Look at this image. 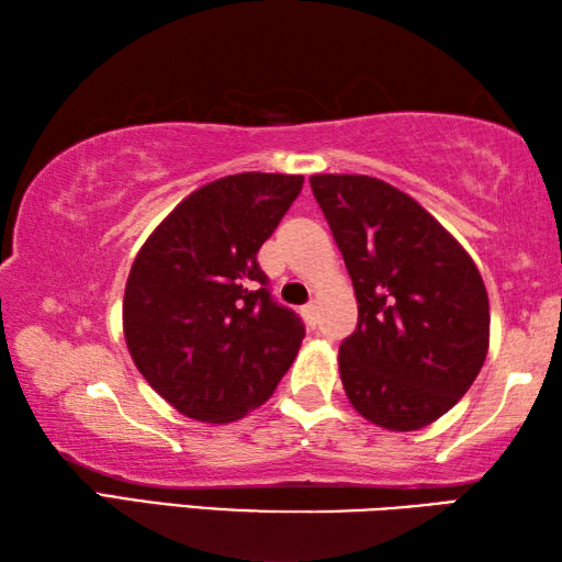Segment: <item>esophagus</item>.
<instances>
[{"label":"esophagus","instance_id":"esophagus-1","mask_svg":"<svg viewBox=\"0 0 562 562\" xmlns=\"http://www.w3.org/2000/svg\"><path fill=\"white\" fill-rule=\"evenodd\" d=\"M302 315L307 317V322H317V302L312 300V302L304 304V307H302Z\"/></svg>","mask_w":562,"mask_h":562}]
</instances>
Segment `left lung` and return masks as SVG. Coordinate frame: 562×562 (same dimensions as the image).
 <instances>
[{
  "label": "left lung",
  "mask_w": 562,
  "mask_h": 562,
  "mask_svg": "<svg viewBox=\"0 0 562 562\" xmlns=\"http://www.w3.org/2000/svg\"><path fill=\"white\" fill-rule=\"evenodd\" d=\"M355 284L359 322L339 347L351 406L416 431L469 392L488 355V292L459 240L412 195L372 176H312Z\"/></svg>",
  "instance_id": "1"
}]
</instances>
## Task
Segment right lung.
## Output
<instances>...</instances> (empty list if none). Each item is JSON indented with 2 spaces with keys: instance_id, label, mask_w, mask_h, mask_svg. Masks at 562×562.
Here are the masks:
<instances>
[{
  "instance_id": "add662e5",
  "label": "right lung",
  "mask_w": 562,
  "mask_h": 562,
  "mask_svg": "<svg viewBox=\"0 0 562 562\" xmlns=\"http://www.w3.org/2000/svg\"><path fill=\"white\" fill-rule=\"evenodd\" d=\"M304 178L237 173L173 207L140 247L123 335L146 382L195 422L227 424L272 396L304 325L272 300L258 250Z\"/></svg>"
}]
</instances>
